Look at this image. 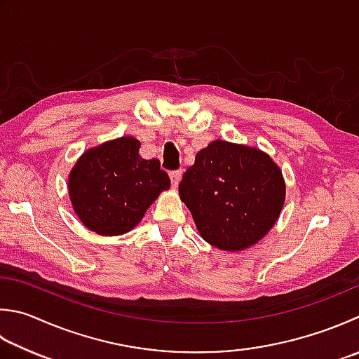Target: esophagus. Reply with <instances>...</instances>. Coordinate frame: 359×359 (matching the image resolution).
<instances>
[{
  "mask_svg": "<svg viewBox=\"0 0 359 359\" xmlns=\"http://www.w3.org/2000/svg\"><path fill=\"white\" fill-rule=\"evenodd\" d=\"M181 177H182V172L181 170L170 172V181H172V186L173 187H178L180 181H181Z\"/></svg>",
  "mask_w": 359,
  "mask_h": 359,
  "instance_id": "1",
  "label": "esophagus"
}]
</instances>
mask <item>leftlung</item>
Wrapping results in <instances>:
<instances>
[{"label": "left lung", "mask_w": 359, "mask_h": 359, "mask_svg": "<svg viewBox=\"0 0 359 359\" xmlns=\"http://www.w3.org/2000/svg\"><path fill=\"white\" fill-rule=\"evenodd\" d=\"M180 197L203 239L225 252H241L261 241L278 220L286 186L269 154L214 140L182 175Z\"/></svg>", "instance_id": "8db88e82"}]
</instances>
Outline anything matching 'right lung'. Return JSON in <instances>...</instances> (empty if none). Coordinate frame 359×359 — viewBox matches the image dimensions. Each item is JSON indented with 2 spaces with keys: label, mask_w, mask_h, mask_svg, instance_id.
<instances>
[{
  "label": "right lung",
  "mask_w": 359,
  "mask_h": 359,
  "mask_svg": "<svg viewBox=\"0 0 359 359\" xmlns=\"http://www.w3.org/2000/svg\"><path fill=\"white\" fill-rule=\"evenodd\" d=\"M139 148L136 137L114 139L87 150L72 168V205L90 231L101 236L128 233L158 195L170 187L159 159H144Z\"/></svg>",
  "instance_id": "add662e5"
}]
</instances>
